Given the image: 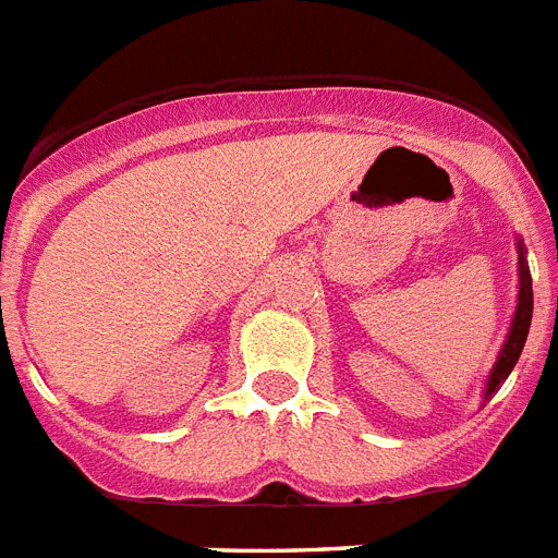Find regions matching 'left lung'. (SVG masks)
<instances>
[{"instance_id": "8db88e82", "label": "left lung", "mask_w": 558, "mask_h": 558, "mask_svg": "<svg viewBox=\"0 0 558 558\" xmlns=\"http://www.w3.org/2000/svg\"><path fill=\"white\" fill-rule=\"evenodd\" d=\"M519 305L517 316H513V325H510V336L505 348H501L499 359H496V367L490 373V381H487L485 399L496 393L501 388V381L508 379L510 371L517 367L519 356H522V348L527 342V330H531V316H533V284H531V270H527V262H524V251L519 245Z\"/></svg>"}]
</instances>
